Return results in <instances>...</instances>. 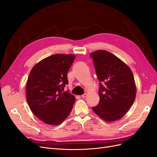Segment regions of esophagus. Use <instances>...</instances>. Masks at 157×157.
<instances>
[{
    "label": "esophagus",
    "instance_id": "obj_1",
    "mask_svg": "<svg viewBox=\"0 0 157 157\" xmlns=\"http://www.w3.org/2000/svg\"><path fill=\"white\" fill-rule=\"evenodd\" d=\"M86 96H87V94L86 93H85V94H82V96H81V97L82 98H85L86 97Z\"/></svg>",
    "mask_w": 157,
    "mask_h": 157
}]
</instances>
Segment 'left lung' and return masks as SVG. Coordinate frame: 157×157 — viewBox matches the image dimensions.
Here are the masks:
<instances>
[{
  "label": "left lung",
  "mask_w": 157,
  "mask_h": 157,
  "mask_svg": "<svg viewBox=\"0 0 157 157\" xmlns=\"http://www.w3.org/2000/svg\"><path fill=\"white\" fill-rule=\"evenodd\" d=\"M94 60L99 80V103L92 107L103 120L113 122L120 119L134 102L136 86L131 69L115 55L105 50L90 54ZM104 83L103 85L101 83Z\"/></svg>",
  "instance_id": "left-lung-1"
}]
</instances>
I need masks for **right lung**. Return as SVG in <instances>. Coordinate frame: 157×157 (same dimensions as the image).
I'll return each mask as SVG.
<instances>
[{"label":"right lung","instance_id":"1","mask_svg":"<svg viewBox=\"0 0 157 157\" xmlns=\"http://www.w3.org/2000/svg\"><path fill=\"white\" fill-rule=\"evenodd\" d=\"M73 54H54L36 63L26 85L27 101L34 115L48 124L58 125L73 109L75 97L62 92L67 75L75 59Z\"/></svg>","mask_w":157,"mask_h":157}]
</instances>
